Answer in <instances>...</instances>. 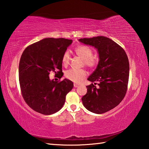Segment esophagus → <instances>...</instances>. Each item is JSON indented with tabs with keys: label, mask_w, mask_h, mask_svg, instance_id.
Returning <instances> with one entry per match:
<instances>
[{
	"label": "esophagus",
	"mask_w": 149,
	"mask_h": 149,
	"mask_svg": "<svg viewBox=\"0 0 149 149\" xmlns=\"http://www.w3.org/2000/svg\"><path fill=\"white\" fill-rule=\"evenodd\" d=\"M79 86H80V85H79V84H74V87L75 88H77V87H78Z\"/></svg>",
	"instance_id": "obj_1"
}]
</instances>
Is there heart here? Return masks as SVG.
I'll list each match as a JSON object with an SVG mask.
<instances>
[{
    "label": "heart",
    "instance_id": "1",
    "mask_svg": "<svg viewBox=\"0 0 149 149\" xmlns=\"http://www.w3.org/2000/svg\"><path fill=\"white\" fill-rule=\"evenodd\" d=\"M74 51L79 57L84 59L85 65L88 67L93 68L97 64V61L94 57H92V52L91 49L87 46H78L75 48ZM70 61V55L69 52L66 51L62 58V64L64 65H68ZM87 76V72L84 69H68L65 72V77L75 83H80Z\"/></svg>",
    "mask_w": 149,
    "mask_h": 149
}]
</instances>
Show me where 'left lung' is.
<instances>
[{
	"instance_id": "8db88e82",
	"label": "left lung",
	"mask_w": 149,
	"mask_h": 149,
	"mask_svg": "<svg viewBox=\"0 0 149 149\" xmlns=\"http://www.w3.org/2000/svg\"><path fill=\"white\" fill-rule=\"evenodd\" d=\"M78 41L96 48L100 59L96 69L88 78L92 83L98 81L99 87L93 84L87 86V92L82 97V102L88 111L105 113L117 107L126 93L130 75L127 56L123 48L104 36Z\"/></svg>"
}]
</instances>
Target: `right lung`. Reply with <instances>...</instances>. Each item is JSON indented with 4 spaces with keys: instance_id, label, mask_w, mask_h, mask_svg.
Returning <instances> with one entry per match:
<instances>
[{
    "instance_id": "1",
    "label": "right lung",
    "mask_w": 149,
    "mask_h": 149,
    "mask_svg": "<svg viewBox=\"0 0 149 149\" xmlns=\"http://www.w3.org/2000/svg\"><path fill=\"white\" fill-rule=\"evenodd\" d=\"M71 39L45 38L25 49L19 63V81L22 96L32 110L52 115L63 107L65 96L73 87L68 79L50 80L53 71L63 76L62 58Z\"/></svg>"
}]
</instances>
